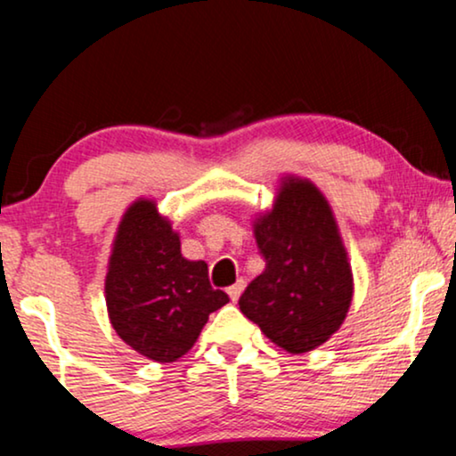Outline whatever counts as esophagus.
<instances>
[{"mask_svg":"<svg viewBox=\"0 0 456 456\" xmlns=\"http://www.w3.org/2000/svg\"><path fill=\"white\" fill-rule=\"evenodd\" d=\"M243 288H245V281H243V279H239L237 283L230 285V288H228V296H230V300L237 302L239 297H240V294H243Z\"/></svg>","mask_w":456,"mask_h":456,"instance_id":"obj_1","label":"esophagus"}]
</instances>
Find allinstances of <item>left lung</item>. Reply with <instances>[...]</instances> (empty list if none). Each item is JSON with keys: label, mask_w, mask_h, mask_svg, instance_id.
<instances>
[{"label": "left lung", "mask_w": 456, "mask_h": 456, "mask_svg": "<svg viewBox=\"0 0 456 456\" xmlns=\"http://www.w3.org/2000/svg\"><path fill=\"white\" fill-rule=\"evenodd\" d=\"M266 268L239 306L283 351L308 353L345 323L353 300V271L338 222L311 179L285 175L268 211L254 219Z\"/></svg>", "instance_id": "1"}]
</instances>
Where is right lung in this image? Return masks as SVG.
<instances>
[{
  "label": "right lung",
  "mask_w": 456,
  "mask_h": 456,
  "mask_svg": "<svg viewBox=\"0 0 456 456\" xmlns=\"http://www.w3.org/2000/svg\"><path fill=\"white\" fill-rule=\"evenodd\" d=\"M226 302L224 291L211 288L207 264L182 256L179 232L159 202L133 200L118 224L105 274L116 334L151 362H177Z\"/></svg>",
  "instance_id": "obj_1"
}]
</instances>
